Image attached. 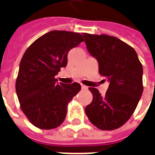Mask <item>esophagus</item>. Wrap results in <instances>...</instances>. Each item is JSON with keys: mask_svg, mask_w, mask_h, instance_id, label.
<instances>
[{"mask_svg": "<svg viewBox=\"0 0 155 155\" xmlns=\"http://www.w3.org/2000/svg\"><path fill=\"white\" fill-rule=\"evenodd\" d=\"M81 87H82V89H84V90H86V89H87V87L85 86V85H84V84H81Z\"/></svg>", "mask_w": 155, "mask_h": 155, "instance_id": "34e87169", "label": "esophagus"}]
</instances>
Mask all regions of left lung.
I'll return each instance as SVG.
<instances>
[{"label":"left lung","mask_w":155,"mask_h":155,"mask_svg":"<svg viewBox=\"0 0 155 155\" xmlns=\"http://www.w3.org/2000/svg\"><path fill=\"white\" fill-rule=\"evenodd\" d=\"M87 49L99 63V74L110 83L102 95L89 87L92 102L85 107L91 123L103 130H112L127 123L143 94V65L136 51L117 37L83 33Z\"/></svg>","instance_id":"1"}]
</instances>
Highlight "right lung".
<instances>
[{
  "label": "right lung",
  "instance_id": "obj_1",
  "mask_svg": "<svg viewBox=\"0 0 155 155\" xmlns=\"http://www.w3.org/2000/svg\"><path fill=\"white\" fill-rule=\"evenodd\" d=\"M84 41L77 32L53 30L25 51L19 67L16 91L21 108L35 127L50 130L62 124L68 102L81 89L78 83H57L55 78L68 64V54Z\"/></svg>",
  "mask_w": 155,
  "mask_h": 155
}]
</instances>
